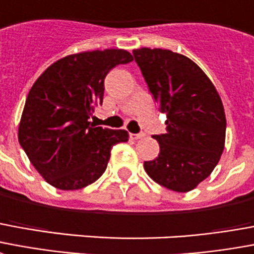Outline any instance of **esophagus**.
<instances>
[{"instance_id":"esophagus-1","label":"esophagus","mask_w":254,"mask_h":254,"mask_svg":"<svg viewBox=\"0 0 254 254\" xmlns=\"http://www.w3.org/2000/svg\"><path fill=\"white\" fill-rule=\"evenodd\" d=\"M145 137V133H130V138L132 140H140V138H144Z\"/></svg>"}]
</instances>
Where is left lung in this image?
<instances>
[{
  "label": "left lung",
  "instance_id": "obj_1",
  "mask_svg": "<svg viewBox=\"0 0 254 254\" xmlns=\"http://www.w3.org/2000/svg\"><path fill=\"white\" fill-rule=\"evenodd\" d=\"M149 91L167 114V130L144 168L156 183L189 192L213 172L225 148L226 117L213 82L187 56L161 48L133 50Z\"/></svg>",
  "mask_w": 254,
  "mask_h": 254
}]
</instances>
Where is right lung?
<instances>
[{"mask_svg": "<svg viewBox=\"0 0 254 254\" xmlns=\"http://www.w3.org/2000/svg\"><path fill=\"white\" fill-rule=\"evenodd\" d=\"M133 56L125 50L84 51L48 67L29 90L18 125V142L47 183L80 190L99 179L110 151L127 142L124 129L94 127L89 118L102 103L105 78Z\"/></svg>", "mask_w": 254, "mask_h": 254, "instance_id": "add662e5", "label": "right lung"}]
</instances>
